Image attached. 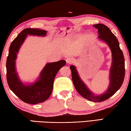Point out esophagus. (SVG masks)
I'll return each mask as SVG.
<instances>
[{"mask_svg":"<svg viewBox=\"0 0 131 131\" xmlns=\"http://www.w3.org/2000/svg\"><path fill=\"white\" fill-rule=\"evenodd\" d=\"M73 59H72V57H68L67 59H66V62H67V64H72V63H73Z\"/></svg>","mask_w":131,"mask_h":131,"instance_id":"34e87169","label":"esophagus"}]
</instances>
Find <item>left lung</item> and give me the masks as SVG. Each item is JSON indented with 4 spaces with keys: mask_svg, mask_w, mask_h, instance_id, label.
Listing matches in <instances>:
<instances>
[{
    "mask_svg": "<svg viewBox=\"0 0 131 131\" xmlns=\"http://www.w3.org/2000/svg\"><path fill=\"white\" fill-rule=\"evenodd\" d=\"M98 29L99 39L106 42L112 53V64L110 70V84L104 93L95 95L88 88L79 76L76 67L71 66L72 80L77 91L86 99L94 102H100L112 96L118 90L124 82L125 77V59L123 51L119 48L118 40L109 28L102 24L93 25Z\"/></svg>",
    "mask_w": 131,
    "mask_h": 131,
    "instance_id": "obj_1",
    "label": "left lung"
}]
</instances>
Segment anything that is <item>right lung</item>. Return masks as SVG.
<instances>
[{
	"label": "right lung",
	"mask_w": 131,
	"mask_h": 131,
	"mask_svg": "<svg viewBox=\"0 0 131 131\" xmlns=\"http://www.w3.org/2000/svg\"><path fill=\"white\" fill-rule=\"evenodd\" d=\"M47 31L36 28L24 29L12 42L6 61L7 81L10 89L24 102L38 104L50 97L53 91V82L57 72L66 65L64 60L47 63L40 72L38 80L32 84H24L18 78L16 71V60L19 49L28 35L45 36Z\"/></svg>",
	"instance_id": "right-lung-1"
}]
</instances>
